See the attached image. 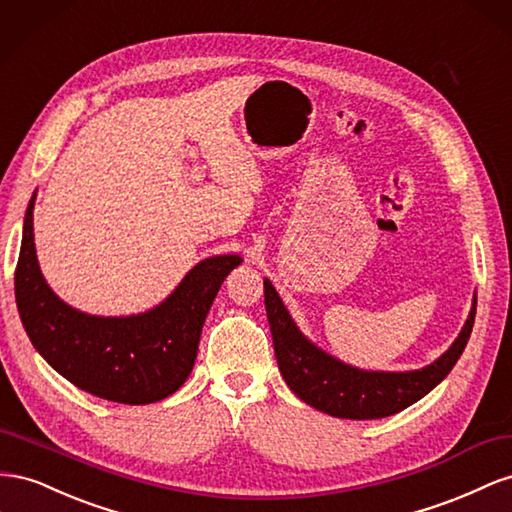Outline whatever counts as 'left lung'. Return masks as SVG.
Returning <instances> with one entry per match:
<instances>
[{
    "label": "left lung",
    "mask_w": 512,
    "mask_h": 512,
    "mask_svg": "<svg viewBox=\"0 0 512 512\" xmlns=\"http://www.w3.org/2000/svg\"><path fill=\"white\" fill-rule=\"evenodd\" d=\"M264 296L276 362L291 392L319 412L349 420L386 418L429 394L461 358L476 317L474 294L459 337L427 367L416 371H364L330 356L306 339L268 279H264Z\"/></svg>",
    "instance_id": "left-lung-1"
}]
</instances>
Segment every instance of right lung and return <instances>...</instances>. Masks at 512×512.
Segmentation results:
<instances>
[{"label": "right lung", "instance_id": "add662e5", "mask_svg": "<svg viewBox=\"0 0 512 512\" xmlns=\"http://www.w3.org/2000/svg\"><path fill=\"white\" fill-rule=\"evenodd\" d=\"M34 197L23 221L14 294L29 341L70 384L94 397L145 405L178 390L191 375L201 328L225 276L240 255L199 261L154 309L126 315H90L55 296L40 272L34 244Z\"/></svg>", "mask_w": 512, "mask_h": 512}]
</instances>
